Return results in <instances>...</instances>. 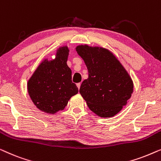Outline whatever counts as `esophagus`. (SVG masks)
Here are the masks:
<instances>
[{"label": "esophagus", "mask_w": 161, "mask_h": 161, "mask_svg": "<svg viewBox=\"0 0 161 161\" xmlns=\"http://www.w3.org/2000/svg\"><path fill=\"white\" fill-rule=\"evenodd\" d=\"M80 84H81V83H77V86H78V89H80Z\"/></svg>", "instance_id": "34e87169"}]
</instances>
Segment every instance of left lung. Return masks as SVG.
Masks as SVG:
<instances>
[{
    "label": "left lung",
    "mask_w": 161,
    "mask_h": 161,
    "mask_svg": "<svg viewBox=\"0 0 161 161\" xmlns=\"http://www.w3.org/2000/svg\"><path fill=\"white\" fill-rule=\"evenodd\" d=\"M76 51L89 72V78L83 81L79 91L88 107L100 117L115 116L127 104L133 92L130 76L105 48L78 45Z\"/></svg>",
    "instance_id": "1"
}]
</instances>
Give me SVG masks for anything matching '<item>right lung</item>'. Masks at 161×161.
<instances>
[{
	"label": "right lung",
	"mask_w": 161,
	"mask_h": 161,
	"mask_svg": "<svg viewBox=\"0 0 161 161\" xmlns=\"http://www.w3.org/2000/svg\"><path fill=\"white\" fill-rule=\"evenodd\" d=\"M69 49L67 46L57 50L56 58L45 59L28 80V92L37 108L54 114L67 106L78 89L72 82V71L67 64Z\"/></svg>",
	"instance_id": "right-lung-1"
}]
</instances>
